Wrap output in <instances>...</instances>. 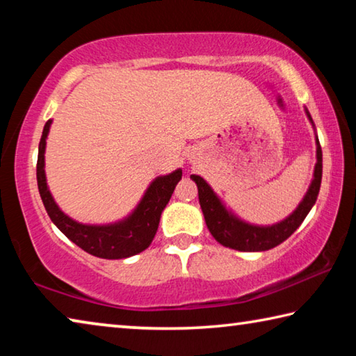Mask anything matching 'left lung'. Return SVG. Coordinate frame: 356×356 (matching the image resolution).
<instances>
[{"mask_svg":"<svg viewBox=\"0 0 356 356\" xmlns=\"http://www.w3.org/2000/svg\"><path fill=\"white\" fill-rule=\"evenodd\" d=\"M306 114L312 124V118L309 111ZM314 125V124H312ZM317 144V163L314 168V179L309 185L308 191L303 197V201L298 204V207L282 220L272 226H256L245 222L237 218L236 215L222 206L220 197L215 195L210 185L201 176L193 174L191 179L197 185V195H200V204L204 213V220L216 242L222 246L237 250V251H267L284 242L292 234L297 231V227L303 222L306 215L317 201L318 190L322 182V149L318 138L316 136Z\"/></svg>","mask_w":356,"mask_h":356,"instance_id":"1","label":"left lung"}]
</instances>
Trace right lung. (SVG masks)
<instances>
[{
	"label": "right lung",
	"mask_w": 356,
	"mask_h": 356,
	"mask_svg": "<svg viewBox=\"0 0 356 356\" xmlns=\"http://www.w3.org/2000/svg\"><path fill=\"white\" fill-rule=\"evenodd\" d=\"M51 119L47 120L39 143L38 186L50 220L65 237L89 254L102 259H125L141 252L152 243L160 216L180 179L182 170L156 177L144 193L143 200L127 218L113 225H81L65 215L53 200L45 177V144Z\"/></svg>",
	"instance_id": "1"
}]
</instances>
